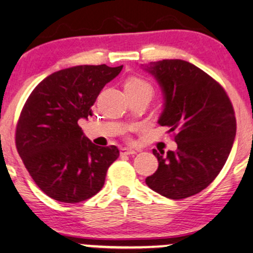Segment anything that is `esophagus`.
<instances>
[{
	"label": "esophagus",
	"mask_w": 253,
	"mask_h": 253,
	"mask_svg": "<svg viewBox=\"0 0 253 253\" xmlns=\"http://www.w3.org/2000/svg\"><path fill=\"white\" fill-rule=\"evenodd\" d=\"M120 153L121 155H134V153H136V151L133 149H127V147H124V149L120 150Z\"/></svg>",
	"instance_id": "1"
}]
</instances>
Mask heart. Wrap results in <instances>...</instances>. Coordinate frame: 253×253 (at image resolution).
<instances>
[{
    "label": "heart",
    "instance_id": "1",
    "mask_svg": "<svg viewBox=\"0 0 253 253\" xmlns=\"http://www.w3.org/2000/svg\"><path fill=\"white\" fill-rule=\"evenodd\" d=\"M125 91L126 94H135V92H150L152 95L153 89L152 85L144 80L143 77L139 76H132L127 78L125 82Z\"/></svg>",
    "mask_w": 253,
    "mask_h": 253
}]
</instances>
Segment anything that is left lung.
I'll use <instances>...</instances> for the list:
<instances>
[{
  "label": "left lung",
  "mask_w": 253,
  "mask_h": 253,
  "mask_svg": "<svg viewBox=\"0 0 253 253\" xmlns=\"http://www.w3.org/2000/svg\"><path fill=\"white\" fill-rule=\"evenodd\" d=\"M147 70L164 91L158 124L173 133L177 150H153L158 169L145 182L171 200L196 195L219 175L233 146V104L221 84L185 60L164 59Z\"/></svg>",
  "instance_id": "1"
}]
</instances>
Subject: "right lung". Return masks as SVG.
I'll return each mask as SVG.
<instances>
[{"label": "right lung", "mask_w": 253, "mask_h": 253, "mask_svg": "<svg viewBox=\"0 0 253 253\" xmlns=\"http://www.w3.org/2000/svg\"><path fill=\"white\" fill-rule=\"evenodd\" d=\"M121 70L123 65L102 64L53 72L24 104L16 124V150L33 181L51 199L78 203L102 189L119 150L92 144L78 120L91 115L100 91Z\"/></svg>", "instance_id": "right-lung-1"}]
</instances>
